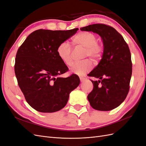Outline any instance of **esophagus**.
<instances>
[{
	"mask_svg": "<svg viewBox=\"0 0 146 146\" xmlns=\"http://www.w3.org/2000/svg\"><path fill=\"white\" fill-rule=\"evenodd\" d=\"M80 80L81 82H83L85 80V78H84L83 77H80Z\"/></svg>",
	"mask_w": 146,
	"mask_h": 146,
	"instance_id": "1",
	"label": "esophagus"
}]
</instances>
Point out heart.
<instances>
[{"instance_id": "obj_1", "label": "heart", "mask_w": 146, "mask_h": 146, "mask_svg": "<svg viewBox=\"0 0 146 146\" xmlns=\"http://www.w3.org/2000/svg\"><path fill=\"white\" fill-rule=\"evenodd\" d=\"M73 44L76 47L85 48L83 58L87 57L94 61L99 60L103 54L102 45L97 41L95 34L89 32H81L77 34L72 39ZM56 53L60 60L68 66L72 64V48L67 42L60 43L57 47ZM92 65L90 60H85L82 62L75 63L71 68V72L77 76H84L90 71Z\"/></svg>"}]
</instances>
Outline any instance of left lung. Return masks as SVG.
Masks as SVG:
<instances>
[{
    "instance_id": "1",
    "label": "left lung",
    "mask_w": 146,
    "mask_h": 146,
    "mask_svg": "<svg viewBox=\"0 0 146 146\" xmlns=\"http://www.w3.org/2000/svg\"><path fill=\"white\" fill-rule=\"evenodd\" d=\"M80 30L98 33L102 39V58L88 74L100 80H91L94 87L88 99L94 109L110 111L120 105L129 93L132 74L129 47L122 35L110 25L95 24Z\"/></svg>"
}]
</instances>
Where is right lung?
<instances>
[{"instance_id": "add662e5", "label": "right lung", "mask_w": 146, "mask_h": 146, "mask_svg": "<svg viewBox=\"0 0 146 146\" xmlns=\"http://www.w3.org/2000/svg\"><path fill=\"white\" fill-rule=\"evenodd\" d=\"M78 30H35L17 50L15 64L17 83L27 102L36 111H59L67 104L70 92L80 84L76 74L59 77L68 68L56 53L60 44Z\"/></svg>"}]
</instances>
